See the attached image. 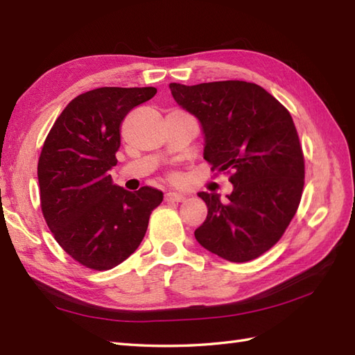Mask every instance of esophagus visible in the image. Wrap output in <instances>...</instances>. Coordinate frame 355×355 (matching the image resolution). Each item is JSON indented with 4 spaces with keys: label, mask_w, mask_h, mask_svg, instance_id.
<instances>
[{
    "label": "esophagus",
    "mask_w": 355,
    "mask_h": 355,
    "mask_svg": "<svg viewBox=\"0 0 355 355\" xmlns=\"http://www.w3.org/2000/svg\"><path fill=\"white\" fill-rule=\"evenodd\" d=\"M164 200L166 201H175V202H180V201H184L186 197L182 193H177V192H168L164 193Z\"/></svg>",
    "instance_id": "34e87169"
}]
</instances>
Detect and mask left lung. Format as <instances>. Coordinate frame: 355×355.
I'll return each instance as SVG.
<instances>
[{
    "label": "left lung",
    "instance_id": "left-lung-1",
    "mask_svg": "<svg viewBox=\"0 0 355 355\" xmlns=\"http://www.w3.org/2000/svg\"><path fill=\"white\" fill-rule=\"evenodd\" d=\"M169 88L180 107L198 119L205 160L212 171L229 172L233 184L225 201L198 193L207 218L195 238L230 262L256 259L281 239L302 197L305 163L290 112L252 82Z\"/></svg>",
    "mask_w": 355,
    "mask_h": 355
}]
</instances>
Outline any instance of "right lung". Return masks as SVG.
<instances>
[{"instance_id":"right-lung-1","label":"right lung","mask_w":355,"mask_h":355,"mask_svg":"<svg viewBox=\"0 0 355 355\" xmlns=\"http://www.w3.org/2000/svg\"><path fill=\"white\" fill-rule=\"evenodd\" d=\"M154 87L92 89L67 105L44 141L37 162L41 209L58 244L74 261L110 270L137 250L163 192H130L112 183L120 125Z\"/></svg>"}]
</instances>
